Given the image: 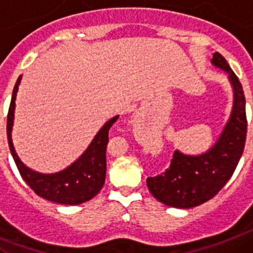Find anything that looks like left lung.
Segmentation results:
<instances>
[{
    "instance_id": "1",
    "label": "left lung",
    "mask_w": 253,
    "mask_h": 253,
    "mask_svg": "<svg viewBox=\"0 0 253 253\" xmlns=\"http://www.w3.org/2000/svg\"><path fill=\"white\" fill-rule=\"evenodd\" d=\"M211 63L228 74L234 91L232 114L210 150L200 155L175 150L166 172L146 179L151 195L167 206L190 209L212 199L232 177L242 157L247 133L242 85L220 53L212 54Z\"/></svg>"
}]
</instances>
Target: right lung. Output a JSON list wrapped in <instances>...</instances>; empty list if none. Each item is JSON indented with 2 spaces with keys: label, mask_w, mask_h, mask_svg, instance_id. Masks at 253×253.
<instances>
[{
  "label": "right lung",
  "mask_w": 253,
  "mask_h": 253,
  "mask_svg": "<svg viewBox=\"0 0 253 253\" xmlns=\"http://www.w3.org/2000/svg\"><path fill=\"white\" fill-rule=\"evenodd\" d=\"M20 80L21 76H19L11 96L7 114V140L11 155L14 158L21 177L38 196L52 203L62 204V205H79L89 201L102 190L104 184L105 170H107L105 151L108 144V132L112 125L118 120V116L111 118L99 129V132L96 133L89 148L71 166L61 172L52 173V174L35 172L28 168L19 159L11 139V131L14 125L15 99H16Z\"/></svg>",
  "instance_id": "1"
}]
</instances>
